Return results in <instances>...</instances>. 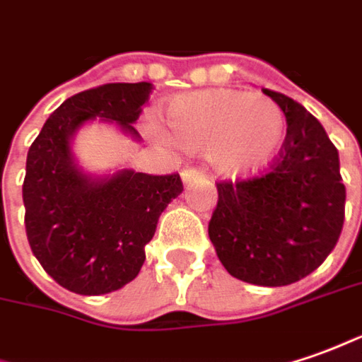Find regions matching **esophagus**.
Wrapping results in <instances>:
<instances>
[{
  "mask_svg": "<svg viewBox=\"0 0 362 362\" xmlns=\"http://www.w3.org/2000/svg\"><path fill=\"white\" fill-rule=\"evenodd\" d=\"M202 178H206V174L200 170V168H194V166H186L184 170H182V180L186 186H190L192 182L202 180Z\"/></svg>",
  "mask_w": 362,
  "mask_h": 362,
  "instance_id": "esophagus-1",
  "label": "esophagus"
}]
</instances>
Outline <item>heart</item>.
I'll return each mask as SVG.
<instances>
[{
  "label": "heart",
  "instance_id": "1",
  "mask_svg": "<svg viewBox=\"0 0 362 362\" xmlns=\"http://www.w3.org/2000/svg\"><path fill=\"white\" fill-rule=\"evenodd\" d=\"M162 124L178 146L204 148L214 168L230 176L265 170L285 140L284 110L272 98L232 88L174 97L162 110Z\"/></svg>",
  "mask_w": 362,
  "mask_h": 362
}]
</instances>
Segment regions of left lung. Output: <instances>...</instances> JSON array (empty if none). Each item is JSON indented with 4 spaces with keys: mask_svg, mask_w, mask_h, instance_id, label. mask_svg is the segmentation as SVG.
<instances>
[{
    "mask_svg": "<svg viewBox=\"0 0 362 362\" xmlns=\"http://www.w3.org/2000/svg\"><path fill=\"white\" fill-rule=\"evenodd\" d=\"M287 134L269 168L245 180H220L208 235L228 274L281 287L313 274L335 250L345 222L339 152L321 122L281 93Z\"/></svg>",
    "mask_w": 362,
    "mask_h": 362,
    "instance_id": "8db88e82",
    "label": "left lung"
}]
</instances>
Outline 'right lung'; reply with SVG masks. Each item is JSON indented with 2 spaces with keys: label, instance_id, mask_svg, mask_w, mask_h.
<instances>
[{
  "label": "right lung",
  "instance_id": "right-lung-1",
  "mask_svg": "<svg viewBox=\"0 0 362 362\" xmlns=\"http://www.w3.org/2000/svg\"><path fill=\"white\" fill-rule=\"evenodd\" d=\"M150 93V83H109L77 93L47 119L27 152V242L47 274L73 293L103 295L130 284L160 214L184 190L178 172L122 170L90 180L71 156V136L97 117L139 136L132 122Z\"/></svg>",
  "mask_w": 362,
  "mask_h": 362
}]
</instances>
